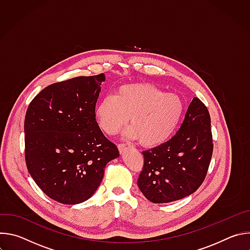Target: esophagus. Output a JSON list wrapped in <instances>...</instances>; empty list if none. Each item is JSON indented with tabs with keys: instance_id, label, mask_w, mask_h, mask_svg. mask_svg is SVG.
I'll return each instance as SVG.
<instances>
[{
	"instance_id": "1",
	"label": "esophagus",
	"mask_w": 250,
	"mask_h": 250,
	"mask_svg": "<svg viewBox=\"0 0 250 250\" xmlns=\"http://www.w3.org/2000/svg\"><path fill=\"white\" fill-rule=\"evenodd\" d=\"M118 147H119L120 152H121V153H124V152L126 150V148H128L129 146H126L125 144H120V145L118 146Z\"/></svg>"
}]
</instances>
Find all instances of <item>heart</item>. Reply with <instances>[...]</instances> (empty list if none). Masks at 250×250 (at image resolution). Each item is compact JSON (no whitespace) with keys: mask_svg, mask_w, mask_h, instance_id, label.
Here are the masks:
<instances>
[{"mask_svg":"<svg viewBox=\"0 0 250 250\" xmlns=\"http://www.w3.org/2000/svg\"><path fill=\"white\" fill-rule=\"evenodd\" d=\"M184 112L180 97L164 93L151 84L137 83L121 86L115 96H106L96 106L95 116L100 128L116 134L128 121L126 135L139 139L146 146L166 142L176 131Z\"/></svg>","mask_w":250,"mask_h":250,"instance_id":"1","label":"heart"}]
</instances>
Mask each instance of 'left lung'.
Wrapping results in <instances>:
<instances>
[{"label":"left lung","mask_w":250,"mask_h":250,"mask_svg":"<svg viewBox=\"0 0 250 250\" xmlns=\"http://www.w3.org/2000/svg\"><path fill=\"white\" fill-rule=\"evenodd\" d=\"M210 118L204 103L194 98L176 134L142 151L144 167L137 185L152 203H170L193 194L204 182L212 155Z\"/></svg>","instance_id":"8db88e82"}]
</instances>
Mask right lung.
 <instances>
[{"label":"right lung","instance_id":"1","mask_svg":"<svg viewBox=\"0 0 250 250\" xmlns=\"http://www.w3.org/2000/svg\"><path fill=\"white\" fill-rule=\"evenodd\" d=\"M104 74L51 84L30 102L24 120V156L34 182L52 200L76 205L100 186L119 149L96 121Z\"/></svg>","mask_w":250,"mask_h":250}]
</instances>
